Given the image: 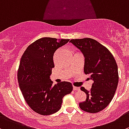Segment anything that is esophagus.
I'll list each match as a JSON object with an SVG mask.
<instances>
[{"label": "esophagus", "mask_w": 129, "mask_h": 129, "mask_svg": "<svg viewBox=\"0 0 129 129\" xmlns=\"http://www.w3.org/2000/svg\"><path fill=\"white\" fill-rule=\"evenodd\" d=\"M73 89L74 90H80V87H75V86H73Z\"/></svg>", "instance_id": "obj_1"}]
</instances>
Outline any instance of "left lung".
<instances>
[{"mask_svg":"<svg viewBox=\"0 0 129 129\" xmlns=\"http://www.w3.org/2000/svg\"><path fill=\"white\" fill-rule=\"evenodd\" d=\"M70 42L83 53L84 73L90 75L93 80L90 91L84 87L80 88L86 93L87 98L80 103V108L88 113L99 112L110 104L115 95L118 83L117 64L111 52L94 39H72Z\"/></svg>","mask_w":129,"mask_h":129,"instance_id":"8db88e82","label":"left lung"}]
</instances>
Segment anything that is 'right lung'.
Here are the masks:
<instances>
[{"instance_id": "add662e5", "label": "right lung", "mask_w": 129, "mask_h": 129, "mask_svg": "<svg viewBox=\"0 0 129 129\" xmlns=\"http://www.w3.org/2000/svg\"><path fill=\"white\" fill-rule=\"evenodd\" d=\"M70 39L44 37L30 44L21 58L18 81L24 99L30 108L42 115H49L60 110L62 98L73 90L70 82L52 85L50 79L54 67L55 51Z\"/></svg>"}]
</instances>
